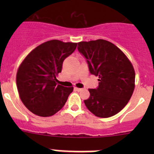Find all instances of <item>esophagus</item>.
Wrapping results in <instances>:
<instances>
[{"label": "esophagus", "mask_w": 154, "mask_h": 154, "mask_svg": "<svg viewBox=\"0 0 154 154\" xmlns=\"http://www.w3.org/2000/svg\"><path fill=\"white\" fill-rule=\"evenodd\" d=\"M74 89H75L76 91H83V88H77V87H75V88H74Z\"/></svg>", "instance_id": "34e87169"}]
</instances>
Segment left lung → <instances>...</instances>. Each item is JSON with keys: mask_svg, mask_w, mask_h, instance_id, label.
Masks as SVG:
<instances>
[{"mask_svg": "<svg viewBox=\"0 0 154 154\" xmlns=\"http://www.w3.org/2000/svg\"><path fill=\"white\" fill-rule=\"evenodd\" d=\"M78 51L86 57L91 74L98 76L99 86L89 88L84 103L92 114L109 118L119 113L135 88V70L122 50L104 39L80 42Z\"/></svg>", "mask_w": 154, "mask_h": 154, "instance_id": "left-lung-1", "label": "left lung"}]
</instances>
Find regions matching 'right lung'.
Returning a JSON list of instances; mask_svg holds the SVG:
<instances>
[{"mask_svg": "<svg viewBox=\"0 0 154 154\" xmlns=\"http://www.w3.org/2000/svg\"><path fill=\"white\" fill-rule=\"evenodd\" d=\"M77 45L50 40L34 48L21 63L16 74L17 88L20 99L31 112L49 117L66 103L74 88L57 85V77Z\"/></svg>", "mask_w": 154, "mask_h": 154, "instance_id": "right-lung-1", "label": "right lung"}]
</instances>
